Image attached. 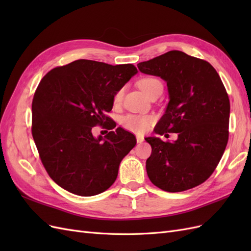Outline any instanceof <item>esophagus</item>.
I'll use <instances>...</instances> for the list:
<instances>
[{"label":"esophagus","mask_w":251,"mask_h":251,"mask_svg":"<svg viewBox=\"0 0 251 251\" xmlns=\"http://www.w3.org/2000/svg\"><path fill=\"white\" fill-rule=\"evenodd\" d=\"M136 140H137L138 143H141V142H143L144 137H143V136H141V135H137V136H136Z\"/></svg>","instance_id":"1"}]
</instances>
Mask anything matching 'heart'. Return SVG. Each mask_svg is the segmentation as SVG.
<instances>
[{"label":"heart","mask_w":251,"mask_h":251,"mask_svg":"<svg viewBox=\"0 0 251 251\" xmlns=\"http://www.w3.org/2000/svg\"><path fill=\"white\" fill-rule=\"evenodd\" d=\"M138 87L147 96H151L158 91H163L162 82L155 77H146L138 81ZM125 89L121 88L114 95V103H120L123 100ZM154 117L151 115H138V114H127L121 119V124L126 130L142 134L149 130L151 124L154 121Z\"/></svg>","instance_id":"1"}]
</instances>
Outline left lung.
Segmentation results:
<instances>
[{"label":"left lung","mask_w":251,"mask_h":251,"mask_svg":"<svg viewBox=\"0 0 251 251\" xmlns=\"http://www.w3.org/2000/svg\"><path fill=\"white\" fill-rule=\"evenodd\" d=\"M140 72L162 78L170 101L155 133H177L164 142L147 137L151 154L147 173L162 191L178 193L207 180L228 141L230 104L223 82L209 63L173 50L137 65Z\"/></svg>","instance_id":"8db88e82"}]
</instances>
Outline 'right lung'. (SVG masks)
<instances>
[{"label":"right lung","instance_id":"obj_1","mask_svg":"<svg viewBox=\"0 0 251 251\" xmlns=\"http://www.w3.org/2000/svg\"><path fill=\"white\" fill-rule=\"evenodd\" d=\"M132 64L77 59L49 71L32 100V136L51 179L74 195L100 194L115 182L135 136L117 127L95 138L92 127L116 126L105 114L114 95L137 74Z\"/></svg>","mask_w":251,"mask_h":251}]
</instances>
